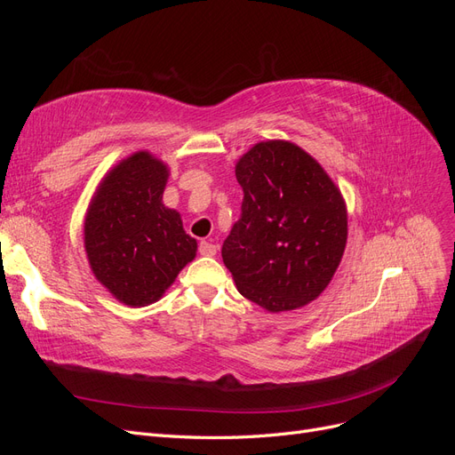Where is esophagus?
<instances>
[{
  "label": "esophagus",
  "mask_w": 455,
  "mask_h": 455,
  "mask_svg": "<svg viewBox=\"0 0 455 455\" xmlns=\"http://www.w3.org/2000/svg\"><path fill=\"white\" fill-rule=\"evenodd\" d=\"M216 244H212V243H209V241H201L199 243V252L203 254V256H214L216 254Z\"/></svg>",
  "instance_id": "obj_1"
}]
</instances>
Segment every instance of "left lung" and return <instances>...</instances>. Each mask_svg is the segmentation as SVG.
I'll list each match as a JSON object with an SVG mask.
<instances>
[{
	"label": "left lung",
	"instance_id": "left-lung-1",
	"mask_svg": "<svg viewBox=\"0 0 455 455\" xmlns=\"http://www.w3.org/2000/svg\"><path fill=\"white\" fill-rule=\"evenodd\" d=\"M241 218L222 244L239 292L271 313L313 301L347 243V211L323 167L291 142H259L239 159Z\"/></svg>",
	"mask_w": 455,
	"mask_h": 455
}]
</instances>
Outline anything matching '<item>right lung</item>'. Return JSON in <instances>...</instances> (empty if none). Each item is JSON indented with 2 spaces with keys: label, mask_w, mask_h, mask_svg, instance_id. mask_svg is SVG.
Listing matches in <instances>:
<instances>
[{
  "label": "right lung",
  "mask_w": 455,
  "mask_h": 455,
  "mask_svg": "<svg viewBox=\"0 0 455 455\" xmlns=\"http://www.w3.org/2000/svg\"><path fill=\"white\" fill-rule=\"evenodd\" d=\"M169 171L148 151L109 172L85 218V251L94 277L127 306H148L196 258L197 241L180 214L161 203Z\"/></svg>",
  "instance_id": "obj_1"
}]
</instances>
